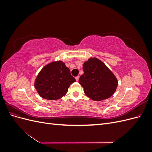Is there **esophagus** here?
<instances>
[{
    "label": "esophagus",
    "mask_w": 152,
    "mask_h": 152,
    "mask_svg": "<svg viewBox=\"0 0 152 152\" xmlns=\"http://www.w3.org/2000/svg\"><path fill=\"white\" fill-rule=\"evenodd\" d=\"M75 79H76V80H77V81H79V76L76 77H75Z\"/></svg>",
    "instance_id": "34e87169"
}]
</instances>
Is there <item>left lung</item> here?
I'll return each instance as SVG.
<instances>
[{
	"mask_svg": "<svg viewBox=\"0 0 152 152\" xmlns=\"http://www.w3.org/2000/svg\"><path fill=\"white\" fill-rule=\"evenodd\" d=\"M84 74L79 84L87 97L94 101L108 99L114 94L118 80L105 64L96 58H91L83 65Z\"/></svg>",
	"mask_w": 152,
	"mask_h": 152,
	"instance_id": "left-lung-1",
	"label": "left lung"
}]
</instances>
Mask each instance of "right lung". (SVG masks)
I'll use <instances>...</instances> for the list:
<instances>
[{
  "label": "right lung",
  "instance_id": "add662e5",
  "mask_svg": "<svg viewBox=\"0 0 152 152\" xmlns=\"http://www.w3.org/2000/svg\"><path fill=\"white\" fill-rule=\"evenodd\" d=\"M75 81L65 63L57 61L48 64L41 70L34 86L42 98L56 100L65 96L68 87Z\"/></svg>",
  "mask_w": 152,
  "mask_h": 152
}]
</instances>
